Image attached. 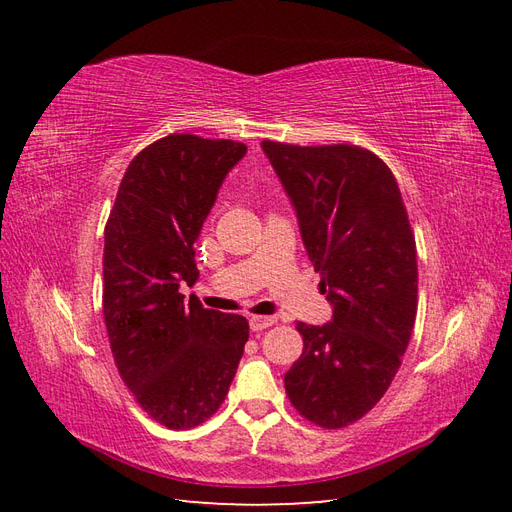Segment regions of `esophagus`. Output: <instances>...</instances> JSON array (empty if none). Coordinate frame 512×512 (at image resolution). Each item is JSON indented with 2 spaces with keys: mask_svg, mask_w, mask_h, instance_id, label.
<instances>
[{
  "mask_svg": "<svg viewBox=\"0 0 512 512\" xmlns=\"http://www.w3.org/2000/svg\"><path fill=\"white\" fill-rule=\"evenodd\" d=\"M275 322H277L275 316H252V318H250V329H252L254 333H258V331H265V329L273 327Z\"/></svg>",
  "mask_w": 512,
  "mask_h": 512,
  "instance_id": "obj_1",
  "label": "esophagus"
}]
</instances>
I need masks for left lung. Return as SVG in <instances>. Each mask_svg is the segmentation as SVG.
Wrapping results in <instances>:
<instances>
[{
  "label": "left lung",
  "instance_id": "left-lung-1",
  "mask_svg": "<svg viewBox=\"0 0 512 512\" xmlns=\"http://www.w3.org/2000/svg\"><path fill=\"white\" fill-rule=\"evenodd\" d=\"M260 147L333 307L327 324L297 322L305 348L286 371V393L307 421L346 427L389 389L414 329L418 269L408 213L389 166L367 149Z\"/></svg>",
  "mask_w": 512,
  "mask_h": 512
}]
</instances>
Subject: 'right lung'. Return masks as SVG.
Instances as JSON below:
<instances>
[{
    "label": "right lung",
    "instance_id": "1",
    "mask_svg": "<svg viewBox=\"0 0 512 512\" xmlns=\"http://www.w3.org/2000/svg\"><path fill=\"white\" fill-rule=\"evenodd\" d=\"M247 147L170 134L143 149L121 179L104 230V322L119 374L168 429L196 427L222 406L250 324L205 309L194 241L226 175Z\"/></svg>",
    "mask_w": 512,
    "mask_h": 512
}]
</instances>
